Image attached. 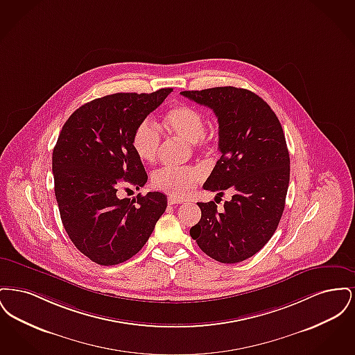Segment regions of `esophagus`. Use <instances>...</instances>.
I'll use <instances>...</instances> for the list:
<instances>
[{"instance_id": "34e87169", "label": "esophagus", "mask_w": 355, "mask_h": 355, "mask_svg": "<svg viewBox=\"0 0 355 355\" xmlns=\"http://www.w3.org/2000/svg\"><path fill=\"white\" fill-rule=\"evenodd\" d=\"M182 202H184L182 200H180V198H175V197H171V196H170L169 198H168V203H169V205H177V203Z\"/></svg>"}]
</instances>
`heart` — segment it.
Here are the masks:
<instances>
[{
	"mask_svg": "<svg viewBox=\"0 0 355 355\" xmlns=\"http://www.w3.org/2000/svg\"><path fill=\"white\" fill-rule=\"evenodd\" d=\"M164 129L186 142L194 150H209L213 145V135L206 133L202 113L190 105H175L165 113ZM133 149L137 157L146 164L155 162L161 148V133L157 126L145 119L139 122L133 133ZM202 170L196 166L164 168L153 174L152 184L157 190L175 198H185L201 182Z\"/></svg>",
	"mask_w": 355,
	"mask_h": 355,
	"instance_id": "1",
	"label": "heart"
}]
</instances>
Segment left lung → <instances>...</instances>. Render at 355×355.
<instances>
[{"label": "left lung", "mask_w": 355, "mask_h": 355, "mask_svg": "<svg viewBox=\"0 0 355 355\" xmlns=\"http://www.w3.org/2000/svg\"><path fill=\"white\" fill-rule=\"evenodd\" d=\"M210 107L218 119L220 158L205 190L233 191L232 200L198 202L201 220L190 236L203 253L222 263L242 262L270 239L285 209L290 181L286 139L275 113L253 92L222 86L181 92Z\"/></svg>", "instance_id": "left-lung-1"}]
</instances>
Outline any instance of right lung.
<instances>
[{
  "instance_id": "add662e5",
  "label": "right lung",
  "mask_w": 355,
  "mask_h": 355,
  "mask_svg": "<svg viewBox=\"0 0 355 355\" xmlns=\"http://www.w3.org/2000/svg\"><path fill=\"white\" fill-rule=\"evenodd\" d=\"M173 92L116 93L78 107L53 149L51 169L60 216L70 241L93 262L119 265L138 253L168 206L159 191L117 197L123 182L139 189L148 174L133 149V133Z\"/></svg>"
}]
</instances>
